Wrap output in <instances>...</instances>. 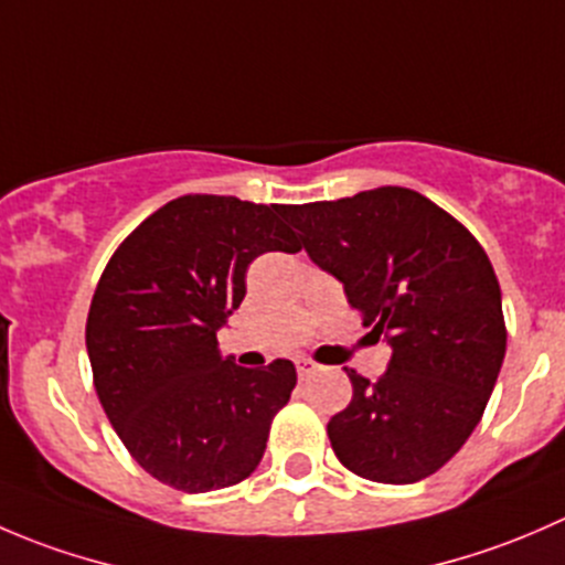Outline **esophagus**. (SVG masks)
<instances>
[{
	"label": "esophagus",
	"mask_w": 565,
	"mask_h": 565,
	"mask_svg": "<svg viewBox=\"0 0 565 565\" xmlns=\"http://www.w3.org/2000/svg\"><path fill=\"white\" fill-rule=\"evenodd\" d=\"M295 369H298V377L306 380V377H311V374H315L317 366L309 361V358H298V361H295Z\"/></svg>",
	"instance_id": "34e87169"
}]
</instances>
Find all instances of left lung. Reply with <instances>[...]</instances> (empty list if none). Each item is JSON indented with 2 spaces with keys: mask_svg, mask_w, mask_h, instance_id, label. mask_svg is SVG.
<instances>
[{
  "mask_svg": "<svg viewBox=\"0 0 565 565\" xmlns=\"http://www.w3.org/2000/svg\"><path fill=\"white\" fill-rule=\"evenodd\" d=\"M281 215L393 350L377 383L347 372L352 402L328 424L335 457L377 483L431 476L472 435L505 358L487 250L454 215L398 185L284 204Z\"/></svg>",
  "mask_w": 565,
  "mask_h": 565,
  "instance_id": "8db88e82",
  "label": "left lung"
}]
</instances>
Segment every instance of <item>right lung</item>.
I'll return each instance as SVG.
<instances>
[{
	"label": "right lung",
	"mask_w": 565,
	"mask_h": 565,
	"mask_svg": "<svg viewBox=\"0 0 565 565\" xmlns=\"http://www.w3.org/2000/svg\"><path fill=\"white\" fill-rule=\"evenodd\" d=\"M267 250H300L281 204L188 193L119 243L93 295L87 352L100 404L130 457L180 492L248 478L298 383L292 361L243 369L215 339Z\"/></svg>",
	"instance_id": "right-lung-1"
}]
</instances>
